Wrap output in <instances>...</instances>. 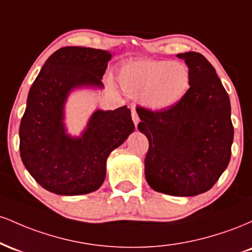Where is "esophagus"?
Wrapping results in <instances>:
<instances>
[{"label": "esophagus", "mask_w": 252, "mask_h": 252, "mask_svg": "<svg viewBox=\"0 0 252 252\" xmlns=\"http://www.w3.org/2000/svg\"><path fill=\"white\" fill-rule=\"evenodd\" d=\"M131 118H132V122H134V124H135V126H137L138 122H140V118H138V115H137V112L135 111V109L131 111Z\"/></svg>", "instance_id": "1"}]
</instances>
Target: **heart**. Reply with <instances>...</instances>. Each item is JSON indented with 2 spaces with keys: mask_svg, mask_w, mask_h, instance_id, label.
I'll return each mask as SVG.
<instances>
[{
  "mask_svg": "<svg viewBox=\"0 0 252 252\" xmlns=\"http://www.w3.org/2000/svg\"><path fill=\"white\" fill-rule=\"evenodd\" d=\"M117 79L126 94L140 96L144 105L154 111L173 108L190 88L189 66L170 60H131L120 68Z\"/></svg>",
  "mask_w": 252,
  "mask_h": 252,
  "instance_id": "heart-1",
  "label": "heart"
}]
</instances>
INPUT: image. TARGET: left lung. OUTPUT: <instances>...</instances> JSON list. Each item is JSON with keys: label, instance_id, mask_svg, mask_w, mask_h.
<instances>
[{"label": "left lung", "instance_id": "obj_1", "mask_svg": "<svg viewBox=\"0 0 252 252\" xmlns=\"http://www.w3.org/2000/svg\"><path fill=\"white\" fill-rule=\"evenodd\" d=\"M190 71V88L180 103L162 111L136 109L147 136V182L156 192L193 196L212 189L226 169L233 142L230 98L215 67L202 54H178Z\"/></svg>", "mask_w": 252, "mask_h": 252}]
</instances>
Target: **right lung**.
<instances>
[{"instance_id":"add662e5","label":"right lung","mask_w":252,"mask_h":252,"mask_svg":"<svg viewBox=\"0 0 252 252\" xmlns=\"http://www.w3.org/2000/svg\"><path fill=\"white\" fill-rule=\"evenodd\" d=\"M111 53L68 46L46 60L30 90L20 124V155L26 169L45 189L80 195L102 186L106 158L134 131L126 105L96 110L79 137L66 134L63 108L73 89L103 88Z\"/></svg>"}]
</instances>
